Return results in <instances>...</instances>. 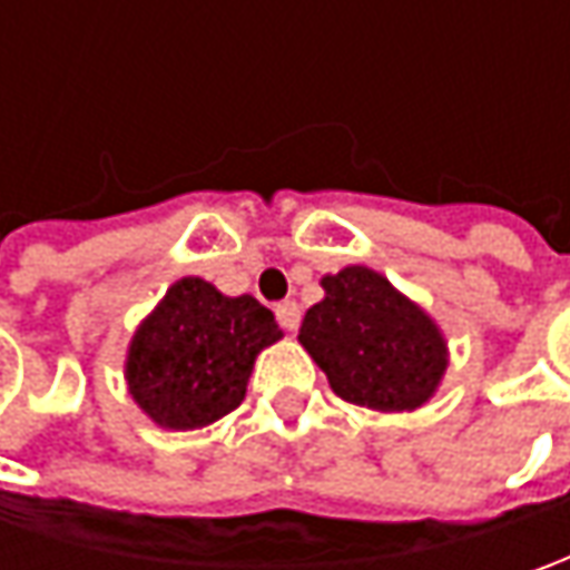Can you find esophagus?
<instances>
[{
    "label": "esophagus",
    "mask_w": 570,
    "mask_h": 570,
    "mask_svg": "<svg viewBox=\"0 0 570 570\" xmlns=\"http://www.w3.org/2000/svg\"><path fill=\"white\" fill-rule=\"evenodd\" d=\"M275 320H278L282 330L295 333L297 326H301V307H297L295 301H282V304L275 307Z\"/></svg>",
    "instance_id": "esophagus-1"
}]
</instances>
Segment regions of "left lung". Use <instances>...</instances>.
Instances as JSON below:
<instances>
[{"mask_svg":"<svg viewBox=\"0 0 570 570\" xmlns=\"http://www.w3.org/2000/svg\"><path fill=\"white\" fill-rule=\"evenodd\" d=\"M323 301L304 320L297 342L320 364L333 393L374 412H415L448 374V340L425 307L386 275L345 266L323 275Z\"/></svg>","mask_w":570,"mask_h":570,"instance_id":"8db88e82","label":"left lung"}]
</instances>
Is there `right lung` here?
Returning a JSON list of instances; mask_svg holds the SVG:
<instances>
[{"mask_svg": "<svg viewBox=\"0 0 570 570\" xmlns=\"http://www.w3.org/2000/svg\"><path fill=\"white\" fill-rule=\"evenodd\" d=\"M282 340L273 311L228 297L199 275L177 278L126 348L132 403L158 428L193 431L237 409L256 355Z\"/></svg>", "mask_w": 570, "mask_h": 570, "instance_id": "right-lung-1", "label": "right lung"}]
</instances>
